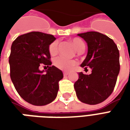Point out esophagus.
I'll return each instance as SVG.
<instances>
[{
    "instance_id": "obj_1",
    "label": "esophagus",
    "mask_w": 130,
    "mask_h": 130,
    "mask_svg": "<svg viewBox=\"0 0 130 130\" xmlns=\"http://www.w3.org/2000/svg\"><path fill=\"white\" fill-rule=\"evenodd\" d=\"M68 74H69V72H63V75L64 76H67V75H68Z\"/></svg>"
}]
</instances>
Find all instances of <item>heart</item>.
Segmentation results:
<instances>
[{"instance_id": "1", "label": "heart", "mask_w": 130, "mask_h": 130, "mask_svg": "<svg viewBox=\"0 0 130 130\" xmlns=\"http://www.w3.org/2000/svg\"><path fill=\"white\" fill-rule=\"evenodd\" d=\"M71 42L73 44L76 51L82 52L85 49V44L80 38L74 37L71 40ZM48 51L51 56H55L58 51V42L56 40L50 44L48 46ZM54 65L61 70H70L77 64L75 60H69L63 56H58L54 60Z\"/></svg>"}]
</instances>
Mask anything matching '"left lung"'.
I'll list each match as a JSON object with an SVG mask.
<instances>
[{"instance_id":"left-lung-1","label":"left lung","mask_w":130,"mask_h":130,"mask_svg":"<svg viewBox=\"0 0 130 130\" xmlns=\"http://www.w3.org/2000/svg\"><path fill=\"white\" fill-rule=\"evenodd\" d=\"M88 44L87 56L81 65L89 67V75L79 73L74 87L79 100L88 104L102 102L113 91L120 71L119 50L113 40L95 31L78 34Z\"/></svg>"}]
</instances>
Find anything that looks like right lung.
I'll list each match as a JSON object with an SVG mask.
<instances>
[{"mask_svg":"<svg viewBox=\"0 0 130 130\" xmlns=\"http://www.w3.org/2000/svg\"><path fill=\"white\" fill-rule=\"evenodd\" d=\"M55 40L52 35L33 31L17 37L11 46V80L19 95L35 106H44L55 100L63 77L62 71L51 66L48 46ZM42 64L48 67L46 73L39 70Z\"/></svg>","mask_w":130,"mask_h":130,"instance_id":"obj_1","label":"right lung"}]
</instances>
